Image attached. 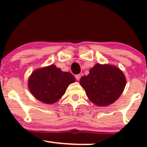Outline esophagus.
Segmentation results:
<instances>
[{
  "mask_svg": "<svg viewBox=\"0 0 147 147\" xmlns=\"http://www.w3.org/2000/svg\"><path fill=\"white\" fill-rule=\"evenodd\" d=\"M81 77H82V76H81L80 74H78V75H75V78H76V79H77V80H78V81L79 80V79H80Z\"/></svg>",
  "mask_w": 147,
  "mask_h": 147,
  "instance_id": "obj_1",
  "label": "esophagus"
}]
</instances>
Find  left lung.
Listing matches in <instances>:
<instances>
[{"mask_svg":"<svg viewBox=\"0 0 147 147\" xmlns=\"http://www.w3.org/2000/svg\"><path fill=\"white\" fill-rule=\"evenodd\" d=\"M126 77L117 67L97 63L87 76L80 79L87 97L95 105L106 106L122 95L126 86Z\"/></svg>","mask_w":147,"mask_h":147,"instance_id":"1","label":"left lung"}]
</instances>
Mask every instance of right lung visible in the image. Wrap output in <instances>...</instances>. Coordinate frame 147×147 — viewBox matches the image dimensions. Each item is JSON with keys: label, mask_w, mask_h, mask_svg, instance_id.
Instances as JSON below:
<instances>
[{"label": "right lung", "mask_w": 147, "mask_h": 147, "mask_svg": "<svg viewBox=\"0 0 147 147\" xmlns=\"http://www.w3.org/2000/svg\"><path fill=\"white\" fill-rule=\"evenodd\" d=\"M75 82V78L71 73L61 71L52 64L34 70L28 80V88L38 101L52 104L57 102L68 86Z\"/></svg>", "instance_id": "right-lung-1"}]
</instances>
